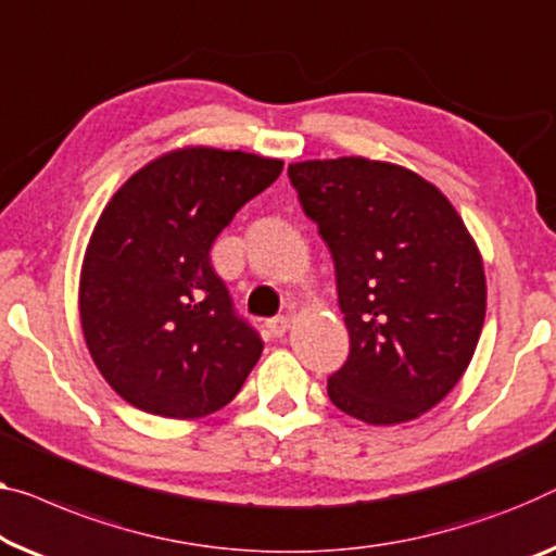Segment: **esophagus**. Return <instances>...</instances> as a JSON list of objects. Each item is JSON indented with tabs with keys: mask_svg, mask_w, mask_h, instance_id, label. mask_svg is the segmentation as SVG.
I'll return each mask as SVG.
<instances>
[{
	"mask_svg": "<svg viewBox=\"0 0 556 556\" xmlns=\"http://www.w3.org/2000/svg\"><path fill=\"white\" fill-rule=\"evenodd\" d=\"M289 327V319L287 317H275V319H267V329L271 337H285V331Z\"/></svg>",
	"mask_w": 556,
	"mask_h": 556,
	"instance_id": "obj_1",
	"label": "esophagus"
}]
</instances>
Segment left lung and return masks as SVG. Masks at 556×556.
Segmentation results:
<instances>
[{"mask_svg": "<svg viewBox=\"0 0 556 556\" xmlns=\"http://www.w3.org/2000/svg\"><path fill=\"white\" fill-rule=\"evenodd\" d=\"M337 271L350 357L327 382L367 425L417 419L469 367L486 312L482 256L457 210L404 167L364 156L289 164Z\"/></svg>", "mask_w": 556, "mask_h": 556, "instance_id": "1", "label": "left lung"}]
</instances>
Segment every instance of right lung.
I'll return each mask as SVG.
<instances>
[{
	"instance_id": "obj_1",
	"label": "right lung",
	"mask_w": 556,
	"mask_h": 556,
	"mask_svg": "<svg viewBox=\"0 0 556 556\" xmlns=\"http://www.w3.org/2000/svg\"><path fill=\"white\" fill-rule=\"evenodd\" d=\"M279 160L192 147L149 162L104 206L79 279V317L102 377L131 407L204 417L235 400L264 342L210 250Z\"/></svg>"
}]
</instances>
